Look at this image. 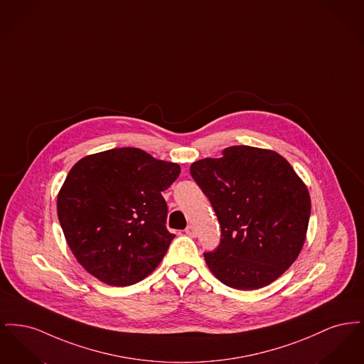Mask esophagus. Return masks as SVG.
<instances>
[{"label":"esophagus","mask_w":364,"mask_h":364,"mask_svg":"<svg viewBox=\"0 0 364 364\" xmlns=\"http://www.w3.org/2000/svg\"><path fill=\"white\" fill-rule=\"evenodd\" d=\"M186 233L191 236V237H195L196 236V229H195V226L188 225L186 228Z\"/></svg>","instance_id":"obj_1"}]
</instances>
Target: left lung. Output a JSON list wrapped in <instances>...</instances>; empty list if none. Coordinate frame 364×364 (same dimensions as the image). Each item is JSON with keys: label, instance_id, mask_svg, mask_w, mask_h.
Masks as SVG:
<instances>
[{"label": "left lung", "instance_id": "1", "mask_svg": "<svg viewBox=\"0 0 364 364\" xmlns=\"http://www.w3.org/2000/svg\"><path fill=\"white\" fill-rule=\"evenodd\" d=\"M190 171L221 226L218 248L205 254L210 272L239 291L282 276L303 248L311 214L307 186L291 164L273 150L232 146Z\"/></svg>", "mask_w": 364, "mask_h": 364}]
</instances>
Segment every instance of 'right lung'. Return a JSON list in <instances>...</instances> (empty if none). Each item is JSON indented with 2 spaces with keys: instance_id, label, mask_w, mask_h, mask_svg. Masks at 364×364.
<instances>
[{
  "instance_id": "obj_1",
  "label": "right lung",
  "mask_w": 364,
  "mask_h": 364,
  "mask_svg": "<svg viewBox=\"0 0 364 364\" xmlns=\"http://www.w3.org/2000/svg\"><path fill=\"white\" fill-rule=\"evenodd\" d=\"M180 165L135 147L77 161L57 195V215L72 254L107 285L128 287L156 270L173 233L162 191Z\"/></svg>"
}]
</instances>
